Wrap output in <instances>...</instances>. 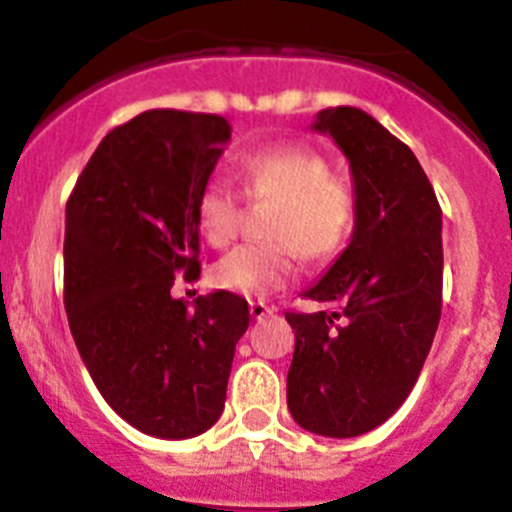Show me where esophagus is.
Here are the masks:
<instances>
[{"instance_id":"34e87169","label":"esophagus","mask_w":512,"mask_h":512,"mask_svg":"<svg viewBox=\"0 0 512 512\" xmlns=\"http://www.w3.org/2000/svg\"><path fill=\"white\" fill-rule=\"evenodd\" d=\"M248 310H251V318L253 320H261V318H266V315H271V312L277 310V307L266 305V302L256 300V302H251V307H248Z\"/></svg>"}]
</instances>
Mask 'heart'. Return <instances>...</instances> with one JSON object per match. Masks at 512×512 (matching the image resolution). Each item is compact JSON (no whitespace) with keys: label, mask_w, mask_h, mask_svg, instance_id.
Instances as JSON below:
<instances>
[{"label":"heart","mask_w":512,"mask_h":512,"mask_svg":"<svg viewBox=\"0 0 512 512\" xmlns=\"http://www.w3.org/2000/svg\"><path fill=\"white\" fill-rule=\"evenodd\" d=\"M241 187L251 202L274 205L266 238L274 243L238 246L217 261V287L243 297H266L295 277V256L328 261L354 233V192L333 179L330 161L310 146H271L238 158ZM241 197L210 179L197 194L194 220L212 246H228L241 228Z\"/></svg>","instance_id":"1"}]
</instances>
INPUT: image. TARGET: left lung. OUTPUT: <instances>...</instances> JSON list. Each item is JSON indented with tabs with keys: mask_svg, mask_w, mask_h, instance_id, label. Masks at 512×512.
I'll return each mask as SVG.
<instances>
[{
	"mask_svg": "<svg viewBox=\"0 0 512 512\" xmlns=\"http://www.w3.org/2000/svg\"><path fill=\"white\" fill-rule=\"evenodd\" d=\"M354 176L351 243L305 297L333 310L287 312L295 356L287 408L310 433L354 438L400 408L441 320V207L415 153L359 107L318 112Z\"/></svg>",
	"mask_w": 512,
	"mask_h": 512,
	"instance_id": "obj_1",
	"label": "left lung"
}]
</instances>
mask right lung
I'll return each instance as SVG.
<instances>
[{
    "label": "right lung",
    "instance_id": "add662e5",
    "mask_svg": "<svg viewBox=\"0 0 512 512\" xmlns=\"http://www.w3.org/2000/svg\"><path fill=\"white\" fill-rule=\"evenodd\" d=\"M230 140L220 115L140 112L97 146L66 205L63 302L97 390L153 438H194L225 408L248 302L171 295L200 277L194 202Z\"/></svg>",
    "mask_w": 512,
    "mask_h": 512
}]
</instances>
